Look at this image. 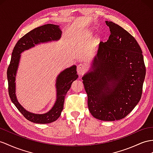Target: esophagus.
I'll return each mask as SVG.
<instances>
[{"mask_svg": "<svg viewBox=\"0 0 153 153\" xmlns=\"http://www.w3.org/2000/svg\"><path fill=\"white\" fill-rule=\"evenodd\" d=\"M86 70H87V67H86L85 65L81 63L78 65L77 67V71L78 74L82 75V74H83L86 72Z\"/></svg>", "mask_w": 153, "mask_h": 153, "instance_id": "34e87169", "label": "esophagus"}]
</instances>
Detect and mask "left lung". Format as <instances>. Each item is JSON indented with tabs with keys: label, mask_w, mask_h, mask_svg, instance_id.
Wrapping results in <instances>:
<instances>
[{
	"label": "left lung",
	"mask_w": 153,
	"mask_h": 153,
	"mask_svg": "<svg viewBox=\"0 0 153 153\" xmlns=\"http://www.w3.org/2000/svg\"><path fill=\"white\" fill-rule=\"evenodd\" d=\"M111 35L100 42L92 70L82 79L91 114L103 121L124 118L138 103L146 76L142 51L132 35L106 21Z\"/></svg>",
	"instance_id": "left-lung-1"
}]
</instances>
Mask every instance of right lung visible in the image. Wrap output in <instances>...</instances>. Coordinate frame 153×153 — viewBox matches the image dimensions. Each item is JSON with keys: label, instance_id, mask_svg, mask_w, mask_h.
<instances>
[{"label": "right lung", "instance_id": "add662e5", "mask_svg": "<svg viewBox=\"0 0 153 153\" xmlns=\"http://www.w3.org/2000/svg\"><path fill=\"white\" fill-rule=\"evenodd\" d=\"M61 36V31L59 26L47 24L37 27L31 30L30 32L22 37L17 44L15 45L11 56L10 63L7 70V77L8 81V93L11 101L15 105L21 114L26 118L36 123H50L57 120L61 114L63 109L65 96L68 90L71 87V85L75 81L78 76L77 75L76 66L66 68L59 75L57 79V101L52 108L44 114H35L26 111L19 103L15 96V75L18 67L21 53L25 50H28L31 47L39 42H47L53 40H58Z\"/></svg>", "mask_w": 153, "mask_h": 153}]
</instances>
